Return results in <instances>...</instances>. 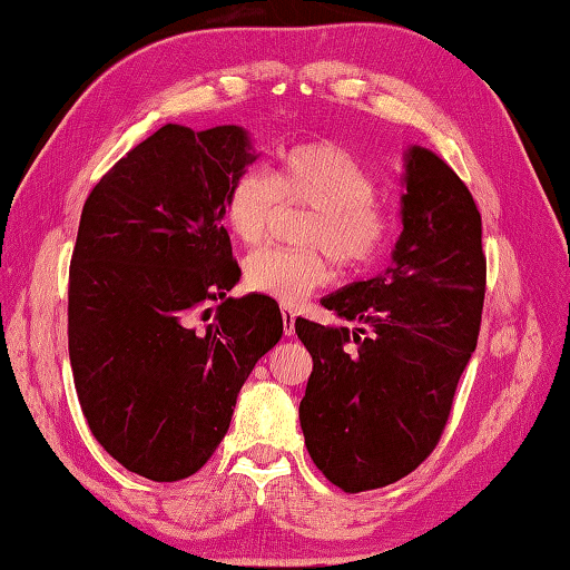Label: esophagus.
<instances>
[{
	"label": "esophagus",
	"instance_id": "obj_1",
	"mask_svg": "<svg viewBox=\"0 0 570 570\" xmlns=\"http://www.w3.org/2000/svg\"><path fill=\"white\" fill-rule=\"evenodd\" d=\"M295 309H289V307H283V330H285V335L289 337V335H295Z\"/></svg>",
	"mask_w": 570,
	"mask_h": 570
}]
</instances>
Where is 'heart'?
I'll use <instances>...</instances> for the list:
<instances>
[{
    "mask_svg": "<svg viewBox=\"0 0 570 570\" xmlns=\"http://www.w3.org/2000/svg\"><path fill=\"white\" fill-rule=\"evenodd\" d=\"M377 180L347 148L332 141L293 146L277 158L273 178L248 168L233 180L223 200L230 233L245 245L265 238L285 206L309 208L299 233L307 248H261L245 257L243 281L255 293L285 305L305 299L332 277L330 258L342 267L370 265L390 238V216L377 200Z\"/></svg>",
    "mask_w": 570,
    "mask_h": 570,
    "instance_id": "b5f03b06",
    "label": "heart"
}]
</instances>
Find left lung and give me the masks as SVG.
Instances as JSON below:
<instances>
[{"instance_id": "left-lung-1", "label": "left lung", "mask_w": 570, "mask_h": 570, "mask_svg": "<svg viewBox=\"0 0 570 570\" xmlns=\"http://www.w3.org/2000/svg\"><path fill=\"white\" fill-rule=\"evenodd\" d=\"M402 184L392 265L322 297L362 327L295 320L313 354L299 402L305 446L347 493L394 484L434 452L484 309L481 216L464 180L429 148L410 146Z\"/></svg>"}]
</instances>
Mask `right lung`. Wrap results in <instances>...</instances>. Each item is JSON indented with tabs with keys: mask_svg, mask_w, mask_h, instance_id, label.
Wrapping results in <instances>:
<instances>
[{
	"mask_svg": "<svg viewBox=\"0 0 570 570\" xmlns=\"http://www.w3.org/2000/svg\"><path fill=\"white\" fill-rule=\"evenodd\" d=\"M253 160L240 126L166 124L83 203L69 267L73 384L96 442L138 476L196 474L283 337L273 297H228L240 267L223 200Z\"/></svg>",
	"mask_w": 570,
	"mask_h": 570,
	"instance_id": "1",
	"label": "right lung"
}]
</instances>
